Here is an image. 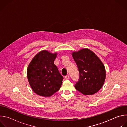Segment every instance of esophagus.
Listing matches in <instances>:
<instances>
[{
  "mask_svg": "<svg viewBox=\"0 0 127 127\" xmlns=\"http://www.w3.org/2000/svg\"><path fill=\"white\" fill-rule=\"evenodd\" d=\"M65 79H69V75H66V76H65Z\"/></svg>",
  "mask_w": 127,
  "mask_h": 127,
  "instance_id": "esophagus-1",
  "label": "esophagus"
}]
</instances>
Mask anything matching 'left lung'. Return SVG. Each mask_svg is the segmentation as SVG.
Masks as SVG:
<instances>
[{
    "mask_svg": "<svg viewBox=\"0 0 127 127\" xmlns=\"http://www.w3.org/2000/svg\"><path fill=\"white\" fill-rule=\"evenodd\" d=\"M72 56L79 72V79L75 88L82 94L93 95L102 87L105 81V67L95 54L88 49L74 52Z\"/></svg>",
    "mask_w": 127,
    "mask_h": 127,
    "instance_id": "1",
    "label": "left lung"
}]
</instances>
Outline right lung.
<instances>
[{"instance_id": "1", "label": "right lung", "mask_w": 127, "mask_h": 127, "mask_svg": "<svg viewBox=\"0 0 127 127\" xmlns=\"http://www.w3.org/2000/svg\"><path fill=\"white\" fill-rule=\"evenodd\" d=\"M57 53L46 50L41 51L31 61L27 69L30 85L37 95L49 97L60 89L63 80L54 64Z\"/></svg>"}]
</instances>
